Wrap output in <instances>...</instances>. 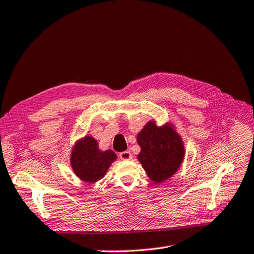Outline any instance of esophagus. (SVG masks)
I'll use <instances>...</instances> for the list:
<instances>
[{"instance_id": "1", "label": "esophagus", "mask_w": 254, "mask_h": 254, "mask_svg": "<svg viewBox=\"0 0 254 254\" xmlns=\"http://www.w3.org/2000/svg\"><path fill=\"white\" fill-rule=\"evenodd\" d=\"M119 157H120L121 160H129V159H132L131 152H129L128 150H126V151H122V152H120Z\"/></svg>"}]
</instances>
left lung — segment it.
I'll list each match as a JSON object with an SVG mask.
<instances>
[{
    "label": "left lung",
    "instance_id": "left-lung-1",
    "mask_svg": "<svg viewBox=\"0 0 254 254\" xmlns=\"http://www.w3.org/2000/svg\"><path fill=\"white\" fill-rule=\"evenodd\" d=\"M136 140L140 147L137 159L152 182L163 183L178 172L184 160L185 147L172 123L158 127L156 121H148Z\"/></svg>",
    "mask_w": 254,
    "mask_h": 254
}]
</instances>
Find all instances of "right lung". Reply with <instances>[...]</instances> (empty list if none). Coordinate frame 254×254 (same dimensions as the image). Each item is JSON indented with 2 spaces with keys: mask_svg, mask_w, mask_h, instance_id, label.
Segmentation results:
<instances>
[{
  "mask_svg": "<svg viewBox=\"0 0 254 254\" xmlns=\"http://www.w3.org/2000/svg\"><path fill=\"white\" fill-rule=\"evenodd\" d=\"M116 160L115 152L111 149L100 150L97 140L91 135L76 140L70 155V164L74 174L86 183L102 180Z\"/></svg>",
  "mask_w": 254,
  "mask_h": 254,
  "instance_id": "right-lung-1",
  "label": "right lung"
}]
</instances>
